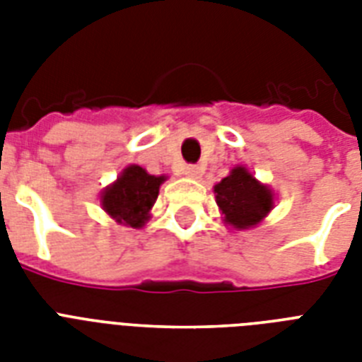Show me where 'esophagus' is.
<instances>
[{
  "mask_svg": "<svg viewBox=\"0 0 362 362\" xmlns=\"http://www.w3.org/2000/svg\"><path fill=\"white\" fill-rule=\"evenodd\" d=\"M182 175L187 176V178H201V169H199L197 165H186L182 169Z\"/></svg>",
  "mask_w": 362,
  "mask_h": 362,
  "instance_id": "34e87169",
  "label": "esophagus"
}]
</instances>
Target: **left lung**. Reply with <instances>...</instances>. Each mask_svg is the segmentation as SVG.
<instances>
[{
  "label": "left lung",
  "instance_id": "left-lung-1",
  "mask_svg": "<svg viewBox=\"0 0 362 362\" xmlns=\"http://www.w3.org/2000/svg\"><path fill=\"white\" fill-rule=\"evenodd\" d=\"M223 221L235 229H250L263 221L274 206V193L242 165L214 186Z\"/></svg>",
  "mask_w": 362,
  "mask_h": 362
}]
</instances>
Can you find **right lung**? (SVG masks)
I'll use <instances>...</instances> for the list:
<instances>
[{
  "mask_svg": "<svg viewBox=\"0 0 362 362\" xmlns=\"http://www.w3.org/2000/svg\"><path fill=\"white\" fill-rule=\"evenodd\" d=\"M167 176L148 175L139 165H129L115 184L105 187L101 206L116 223L139 229L150 220V210Z\"/></svg>",
  "mask_w": 362,
  "mask_h": 362,
  "instance_id": "right-lung-1",
  "label": "right lung"
}]
</instances>
